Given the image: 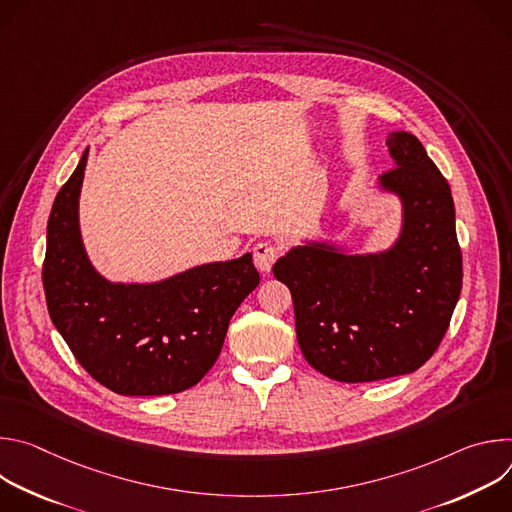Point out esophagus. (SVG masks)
I'll return each mask as SVG.
<instances>
[{
	"label": "esophagus",
	"instance_id": "esophagus-1",
	"mask_svg": "<svg viewBox=\"0 0 512 512\" xmlns=\"http://www.w3.org/2000/svg\"><path fill=\"white\" fill-rule=\"evenodd\" d=\"M277 257H279V249L269 241H261L253 249V261L261 273H269Z\"/></svg>",
	"mask_w": 512,
	"mask_h": 512
}]
</instances>
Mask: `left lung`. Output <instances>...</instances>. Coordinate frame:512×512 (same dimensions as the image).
I'll list each match as a JSON object with an SVG mask.
<instances>
[{
	"mask_svg": "<svg viewBox=\"0 0 512 512\" xmlns=\"http://www.w3.org/2000/svg\"><path fill=\"white\" fill-rule=\"evenodd\" d=\"M387 145L395 168L379 182L403 202L397 243L375 255L310 243L273 265L291 291L304 358L342 383L417 371L444 340L462 289L448 180L415 135L395 131Z\"/></svg>",
	"mask_w": 512,
	"mask_h": 512,
	"instance_id": "obj_1",
	"label": "left lung"
}]
</instances>
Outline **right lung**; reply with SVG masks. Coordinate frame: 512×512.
Returning <instances> with one entry per match:
<instances>
[{
  "label": "right lung",
  "mask_w": 512,
  "mask_h": 512,
  "mask_svg": "<svg viewBox=\"0 0 512 512\" xmlns=\"http://www.w3.org/2000/svg\"><path fill=\"white\" fill-rule=\"evenodd\" d=\"M89 150L54 198L42 283L52 324L103 387L119 395H172L194 387L221 354L229 322L259 285L251 253L160 283L103 279L79 231Z\"/></svg>",
  "instance_id": "1"
}]
</instances>
